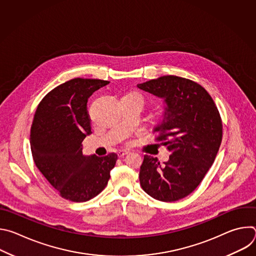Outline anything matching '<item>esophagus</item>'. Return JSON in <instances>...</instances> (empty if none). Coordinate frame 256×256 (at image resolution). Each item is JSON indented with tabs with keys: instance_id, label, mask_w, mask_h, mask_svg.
Masks as SVG:
<instances>
[{
	"instance_id": "34e87169",
	"label": "esophagus",
	"mask_w": 256,
	"mask_h": 256,
	"mask_svg": "<svg viewBox=\"0 0 256 256\" xmlns=\"http://www.w3.org/2000/svg\"><path fill=\"white\" fill-rule=\"evenodd\" d=\"M128 151H120L118 153V156L120 157V158H122V157H124V156H126V154H128Z\"/></svg>"
}]
</instances>
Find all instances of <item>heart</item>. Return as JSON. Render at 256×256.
Instances as JSON below:
<instances>
[{
	"label": "heart",
	"instance_id": "1",
	"mask_svg": "<svg viewBox=\"0 0 256 256\" xmlns=\"http://www.w3.org/2000/svg\"><path fill=\"white\" fill-rule=\"evenodd\" d=\"M136 95H138V94H136Z\"/></svg>",
	"mask_w": 256,
	"mask_h": 256
}]
</instances>
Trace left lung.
I'll list each match as a JSON object with an SVG mask.
<instances>
[{"label": "left lung", "instance_id": "1", "mask_svg": "<svg viewBox=\"0 0 256 256\" xmlns=\"http://www.w3.org/2000/svg\"><path fill=\"white\" fill-rule=\"evenodd\" d=\"M136 87L164 100L163 120L154 132L171 153L163 165L144 156L140 186L155 200L176 202L190 194L212 165L223 136L220 114L206 90L186 78L163 76Z\"/></svg>", "mask_w": 256, "mask_h": 256}]
</instances>
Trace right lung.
Listing matches in <instances>:
<instances>
[{"mask_svg": "<svg viewBox=\"0 0 256 256\" xmlns=\"http://www.w3.org/2000/svg\"><path fill=\"white\" fill-rule=\"evenodd\" d=\"M109 84L72 79L48 92L36 109L30 130L34 163L62 198L87 202L107 186L118 155H84L82 142L91 134L88 98Z\"/></svg>", "mask_w": 256, "mask_h": 256, "instance_id": "obj_1", "label": "right lung"}]
</instances>
